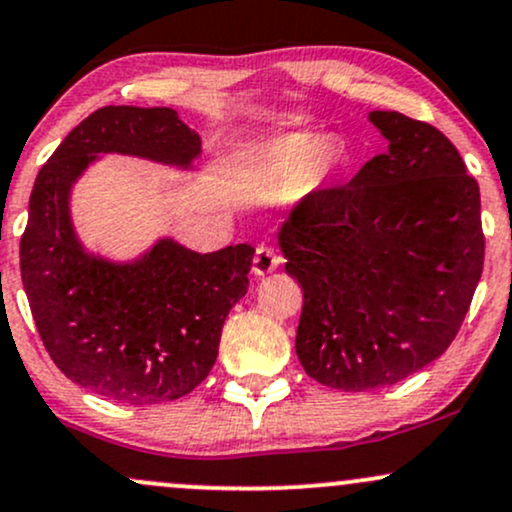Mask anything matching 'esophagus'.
Here are the masks:
<instances>
[{
  "label": "esophagus",
  "mask_w": 512,
  "mask_h": 512,
  "mask_svg": "<svg viewBox=\"0 0 512 512\" xmlns=\"http://www.w3.org/2000/svg\"><path fill=\"white\" fill-rule=\"evenodd\" d=\"M279 264H281L279 252H276L272 245H260V248L255 250V257H252V272H255L257 276H264V274L274 272Z\"/></svg>",
  "instance_id": "esophagus-1"
}]
</instances>
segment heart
I'll return each instance as SVG.
<instances>
[{
	"instance_id": "obj_1",
	"label": "heart",
	"mask_w": 512,
	"mask_h": 512,
	"mask_svg": "<svg viewBox=\"0 0 512 512\" xmlns=\"http://www.w3.org/2000/svg\"><path fill=\"white\" fill-rule=\"evenodd\" d=\"M334 146L325 134H289L276 139L252 161V175L264 187H291L322 175L334 163Z\"/></svg>"
}]
</instances>
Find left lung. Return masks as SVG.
<instances>
[{
    "label": "left lung",
    "instance_id": "obj_1",
    "mask_svg": "<svg viewBox=\"0 0 512 512\" xmlns=\"http://www.w3.org/2000/svg\"><path fill=\"white\" fill-rule=\"evenodd\" d=\"M390 149L346 185L320 187L279 233L301 284L296 354L344 392L395 385L460 332L484 269L479 185L428 122L370 113Z\"/></svg>",
    "mask_w": 512,
    "mask_h": 512
}]
</instances>
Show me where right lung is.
I'll return each mask as SVG.
<instances>
[{
    "label": "right lung",
    "mask_w": 512,
    "mask_h": 512,
    "mask_svg": "<svg viewBox=\"0 0 512 512\" xmlns=\"http://www.w3.org/2000/svg\"><path fill=\"white\" fill-rule=\"evenodd\" d=\"M199 149V134L173 108L105 105L67 134L35 178L21 236L35 327L69 380L113 402H170L207 378L228 310L248 291L255 248L199 255L161 240L139 262L117 267L81 250L69 190L96 154L190 166Z\"/></svg>",
    "instance_id": "obj_1"
}]
</instances>
